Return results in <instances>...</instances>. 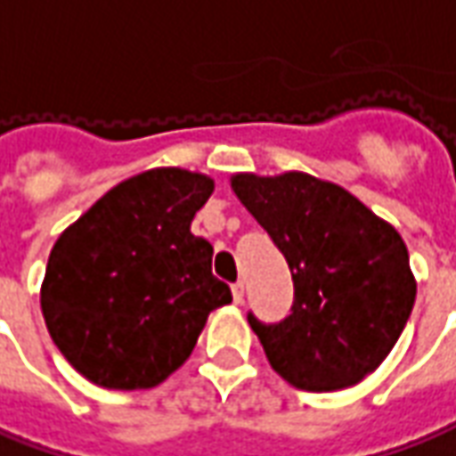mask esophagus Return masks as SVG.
<instances>
[{
  "instance_id": "obj_1",
  "label": "esophagus",
  "mask_w": 456,
  "mask_h": 456,
  "mask_svg": "<svg viewBox=\"0 0 456 456\" xmlns=\"http://www.w3.org/2000/svg\"><path fill=\"white\" fill-rule=\"evenodd\" d=\"M232 297H234V302H237V305H241V299H244V281H234V284H232Z\"/></svg>"
}]
</instances>
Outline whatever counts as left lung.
Listing matches in <instances>:
<instances>
[{
  "label": "left lung",
  "mask_w": 456,
  "mask_h": 456,
  "mask_svg": "<svg viewBox=\"0 0 456 456\" xmlns=\"http://www.w3.org/2000/svg\"><path fill=\"white\" fill-rule=\"evenodd\" d=\"M232 189L292 272L287 317L265 324L247 314L272 370L306 392L362 382L397 345L417 297L397 229L305 172L234 175Z\"/></svg>",
  "instance_id": "8db88e82"
}]
</instances>
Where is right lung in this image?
<instances>
[{"instance_id": "1", "label": "right lung", "mask_w": 456, "mask_h": 456, "mask_svg": "<svg viewBox=\"0 0 456 456\" xmlns=\"http://www.w3.org/2000/svg\"><path fill=\"white\" fill-rule=\"evenodd\" d=\"M212 191L207 175L150 169L111 187L59 234L42 314L89 382L157 387L187 362L209 312L232 302L212 274V244L189 229Z\"/></svg>"}]
</instances>
